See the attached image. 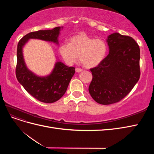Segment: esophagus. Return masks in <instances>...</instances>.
<instances>
[{"mask_svg":"<svg viewBox=\"0 0 154 154\" xmlns=\"http://www.w3.org/2000/svg\"><path fill=\"white\" fill-rule=\"evenodd\" d=\"M75 70H76V72H81L83 71V70L80 68H76Z\"/></svg>","mask_w":154,"mask_h":154,"instance_id":"34e87169","label":"esophagus"}]
</instances>
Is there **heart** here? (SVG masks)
<instances>
[{
  "label": "heart",
  "mask_w": 154,
  "mask_h": 154,
  "mask_svg": "<svg viewBox=\"0 0 154 154\" xmlns=\"http://www.w3.org/2000/svg\"><path fill=\"white\" fill-rule=\"evenodd\" d=\"M106 45L100 38L93 39L85 34L74 35L69 38V44L63 43L59 53L69 66L75 63L78 58L87 68L94 67L103 61L106 54Z\"/></svg>",
  "instance_id": "heart-1"
}]
</instances>
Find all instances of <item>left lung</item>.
Wrapping results in <instances>:
<instances>
[{"label": "left lung", "mask_w": 154, "mask_h": 154, "mask_svg": "<svg viewBox=\"0 0 154 154\" xmlns=\"http://www.w3.org/2000/svg\"><path fill=\"white\" fill-rule=\"evenodd\" d=\"M109 53L98 66L91 69L88 87L92 97L101 105L122 100L140 77V49L132 37L114 32L106 39Z\"/></svg>", "instance_id": "8db88e82"}]
</instances>
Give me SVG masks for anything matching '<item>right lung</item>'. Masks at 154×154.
Returning a JSON list of instances; mask_svg holds the SVG:
<instances>
[{
    "mask_svg": "<svg viewBox=\"0 0 154 154\" xmlns=\"http://www.w3.org/2000/svg\"><path fill=\"white\" fill-rule=\"evenodd\" d=\"M61 29H63V26L54 27L53 29L31 32L23 37L17 45V80L29 94L46 103H54L64 95L70 81L75 73V68L69 67L57 60L49 75L39 76L26 66L23 55V48L30 39H39L58 45V36Z\"/></svg>",
    "mask_w": 154,
    "mask_h": 154,
    "instance_id": "right-lung-1",
    "label": "right lung"
}]
</instances>
